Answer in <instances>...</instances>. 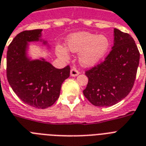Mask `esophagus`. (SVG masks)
Returning <instances> with one entry per match:
<instances>
[{
	"mask_svg": "<svg viewBox=\"0 0 146 146\" xmlns=\"http://www.w3.org/2000/svg\"><path fill=\"white\" fill-rule=\"evenodd\" d=\"M79 74V70H78L76 69V68H74V67L71 68L70 75L72 76H78Z\"/></svg>",
	"mask_w": 146,
	"mask_h": 146,
	"instance_id": "obj_1",
	"label": "esophagus"
}]
</instances>
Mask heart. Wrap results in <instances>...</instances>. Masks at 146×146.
<instances>
[{"label":"heart","mask_w":146,"mask_h":146,"mask_svg":"<svg viewBox=\"0 0 146 146\" xmlns=\"http://www.w3.org/2000/svg\"><path fill=\"white\" fill-rule=\"evenodd\" d=\"M110 40L105 35H98L89 32H79L71 34L67 38L66 46L72 52H79V62L85 67L97 64L109 50ZM58 53L64 58L68 54L64 48L59 47Z\"/></svg>","instance_id":"obj_1"}]
</instances>
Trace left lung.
<instances>
[{
    "mask_svg": "<svg viewBox=\"0 0 146 146\" xmlns=\"http://www.w3.org/2000/svg\"><path fill=\"white\" fill-rule=\"evenodd\" d=\"M114 46L105 60L85 72L88 78L83 91L94 106L115 105L126 98L134 84L140 54L130 34L114 29Z\"/></svg>",
    "mask_w": 146,
    "mask_h": 146,
    "instance_id": "8db88e82",
    "label": "left lung"
}]
</instances>
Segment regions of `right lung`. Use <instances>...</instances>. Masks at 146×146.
Instances as JSON below:
<instances>
[{
	"instance_id": "1",
	"label": "right lung",
	"mask_w": 146,
	"mask_h": 146,
	"mask_svg": "<svg viewBox=\"0 0 146 146\" xmlns=\"http://www.w3.org/2000/svg\"><path fill=\"white\" fill-rule=\"evenodd\" d=\"M41 31H24L10 42L7 52V77L12 89L25 104L46 109L58 99L63 82L70 76V67L57 69L47 61L26 58L28 42L38 40Z\"/></svg>"
}]
</instances>
